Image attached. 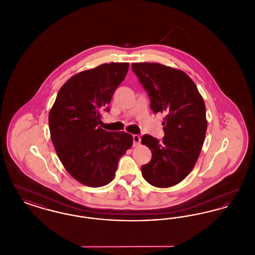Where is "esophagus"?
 <instances>
[{
	"mask_svg": "<svg viewBox=\"0 0 255 255\" xmlns=\"http://www.w3.org/2000/svg\"><path fill=\"white\" fill-rule=\"evenodd\" d=\"M133 146L139 145L140 143V136L138 134H133Z\"/></svg>",
	"mask_w": 255,
	"mask_h": 255,
	"instance_id": "1",
	"label": "esophagus"
}]
</instances>
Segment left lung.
Here are the masks:
<instances>
[{"label":"left lung","mask_w":255,"mask_h":255,"mask_svg":"<svg viewBox=\"0 0 255 255\" xmlns=\"http://www.w3.org/2000/svg\"><path fill=\"white\" fill-rule=\"evenodd\" d=\"M132 70L150 97V108L164 116L162 140L143 134L151 160L141 166L151 185L173 186L193 169L205 141L206 105L192 79L180 70L158 63H133Z\"/></svg>","instance_id":"left-lung-1"}]
</instances>
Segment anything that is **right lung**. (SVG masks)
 <instances>
[{"mask_svg":"<svg viewBox=\"0 0 255 255\" xmlns=\"http://www.w3.org/2000/svg\"><path fill=\"white\" fill-rule=\"evenodd\" d=\"M129 63L102 64L77 73L61 87L49 111L50 137L57 156L77 182L100 187L113 181L133 136L102 129L101 117L124 80Z\"/></svg>","mask_w":255,"mask_h":255,"instance_id":"1","label":"right lung"}]
</instances>
